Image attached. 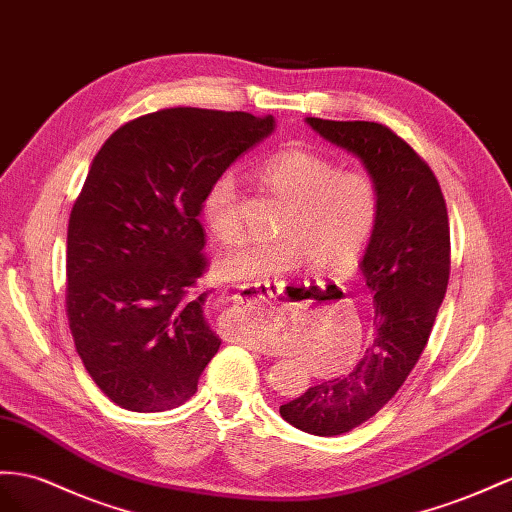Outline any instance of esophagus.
Returning <instances> with one entry per match:
<instances>
[{
  "mask_svg": "<svg viewBox=\"0 0 512 512\" xmlns=\"http://www.w3.org/2000/svg\"><path fill=\"white\" fill-rule=\"evenodd\" d=\"M285 283H266V285H246L233 296L235 313H268L277 305Z\"/></svg>",
  "mask_w": 512,
  "mask_h": 512,
  "instance_id": "obj_1",
  "label": "esophagus"
}]
</instances>
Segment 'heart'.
Segmentation results:
<instances>
[{
	"label": "heart",
	"mask_w": 512,
	"mask_h": 512,
	"mask_svg": "<svg viewBox=\"0 0 512 512\" xmlns=\"http://www.w3.org/2000/svg\"><path fill=\"white\" fill-rule=\"evenodd\" d=\"M257 177L287 201L279 238H248L216 261L222 281L259 285L272 274L311 264L322 274L357 266L378 218V188L370 175L337 166L316 151L290 147L266 157ZM203 218L220 240L240 231L238 179L225 170L203 194Z\"/></svg>",
	"instance_id": "heart-1"
}]
</instances>
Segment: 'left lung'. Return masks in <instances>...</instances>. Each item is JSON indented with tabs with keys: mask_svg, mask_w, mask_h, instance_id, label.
I'll return each mask as SVG.
<instances>
[{
	"mask_svg": "<svg viewBox=\"0 0 512 512\" xmlns=\"http://www.w3.org/2000/svg\"><path fill=\"white\" fill-rule=\"evenodd\" d=\"M305 123L355 155L378 188V218L361 259L374 294V333L352 370L281 404L309 435L335 437L368 422L396 396L430 337L450 279L448 209L437 177L391 129L368 121Z\"/></svg>",
	"mask_w": 512,
	"mask_h": 512,
	"instance_id": "obj_1",
	"label": "left lung"
}]
</instances>
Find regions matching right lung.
Masks as SVG:
<instances>
[{
	"label": "right lung",
	"instance_id": "add662e5",
	"mask_svg": "<svg viewBox=\"0 0 512 512\" xmlns=\"http://www.w3.org/2000/svg\"><path fill=\"white\" fill-rule=\"evenodd\" d=\"M272 131V116L170 108L116 129L90 164L69 218L67 311L86 372L121 409H175L218 352L207 292L190 294L203 194Z\"/></svg>",
	"mask_w": 512,
	"mask_h": 512
}]
</instances>
